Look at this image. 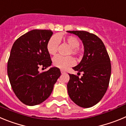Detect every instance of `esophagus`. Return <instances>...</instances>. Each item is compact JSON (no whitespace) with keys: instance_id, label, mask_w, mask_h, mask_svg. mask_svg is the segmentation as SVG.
<instances>
[{"instance_id":"1","label":"esophagus","mask_w":126,"mask_h":126,"mask_svg":"<svg viewBox=\"0 0 126 126\" xmlns=\"http://www.w3.org/2000/svg\"><path fill=\"white\" fill-rule=\"evenodd\" d=\"M61 73H62V74H64V73H66V71H64L63 70H61Z\"/></svg>"}]
</instances>
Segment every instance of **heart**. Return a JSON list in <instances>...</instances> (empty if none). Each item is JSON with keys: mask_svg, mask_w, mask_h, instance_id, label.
<instances>
[{"mask_svg": "<svg viewBox=\"0 0 126 126\" xmlns=\"http://www.w3.org/2000/svg\"><path fill=\"white\" fill-rule=\"evenodd\" d=\"M58 38H60L57 36H52L47 41L46 48H47V52L50 55H54L57 52L59 45ZM64 40L71 47L70 53H72L73 55H75V56H78L80 55V50L79 49V47L80 46V42H79V39L75 36H68L66 37H64ZM53 64L56 67L65 70L69 66L74 65L75 64V60L72 56L64 57V56H60V55H56L53 58Z\"/></svg>", "mask_w": 126, "mask_h": 126, "instance_id": "b5f03b06", "label": "heart"}]
</instances>
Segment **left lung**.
<instances>
[{"label":"left lung","mask_w":126,"mask_h":126,"mask_svg":"<svg viewBox=\"0 0 126 126\" xmlns=\"http://www.w3.org/2000/svg\"><path fill=\"white\" fill-rule=\"evenodd\" d=\"M82 41L83 56L73 69L83 73L79 78L69 74L67 84L69 97L77 105L83 108L91 107L104 97L109 84L111 64L109 56L102 41L94 34L83 31H69Z\"/></svg>","instance_id":"8db88e82"}]
</instances>
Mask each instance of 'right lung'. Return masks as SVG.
I'll return each instance as SVG.
<instances>
[{"mask_svg":"<svg viewBox=\"0 0 126 126\" xmlns=\"http://www.w3.org/2000/svg\"><path fill=\"white\" fill-rule=\"evenodd\" d=\"M51 30L34 29L19 37L13 44L7 63V75L14 92L23 104L33 106L47 99L60 77L57 67L40 73L39 68L51 65L46 45Z\"/></svg>","mask_w":126,"mask_h":126,"instance_id":"1","label":"right lung"}]
</instances>
